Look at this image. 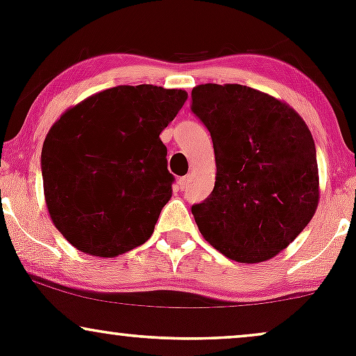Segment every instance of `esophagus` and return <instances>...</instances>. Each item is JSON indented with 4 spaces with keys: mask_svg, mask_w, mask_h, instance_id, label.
Listing matches in <instances>:
<instances>
[{
    "mask_svg": "<svg viewBox=\"0 0 356 356\" xmlns=\"http://www.w3.org/2000/svg\"><path fill=\"white\" fill-rule=\"evenodd\" d=\"M189 182H191V175H186V177H181L177 181L179 187H181V191H186L187 187H189Z\"/></svg>",
    "mask_w": 356,
    "mask_h": 356,
    "instance_id": "34e87169",
    "label": "esophagus"
}]
</instances>
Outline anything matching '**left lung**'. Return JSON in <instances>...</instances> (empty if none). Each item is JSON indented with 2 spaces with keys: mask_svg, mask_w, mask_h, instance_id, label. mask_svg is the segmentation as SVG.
I'll list each match as a JSON object with an SVG mask.
<instances>
[{
  "mask_svg": "<svg viewBox=\"0 0 356 356\" xmlns=\"http://www.w3.org/2000/svg\"><path fill=\"white\" fill-rule=\"evenodd\" d=\"M211 132L216 184L192 206L204 239L238 263H263L308 226L320 199L314 140L288 104L238 83L192 88Z\"/></svg>",
  "mask_w": 356,
  "mask_h": 356,
  "instance_id": "left-lung-1",
  "label": "left lung"
}]
</instances>
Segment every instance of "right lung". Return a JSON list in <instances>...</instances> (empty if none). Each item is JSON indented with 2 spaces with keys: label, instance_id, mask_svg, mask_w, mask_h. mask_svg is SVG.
Instances as JSON below:
<instances>
[{
  "label": "right lung",
  "instance_id": "obj_1",
  "mask_svg": "<svg viewBox=\"0 0 356 356\" xmlns=\"http://www.w3.org/2000/svg\"><path fill=\"white\" fill-rule=\"evenodd\" d=\"M187 92L120 85L68 108L43 142L44 201L79 251L113 257L152 236L172 195L161 132Z\"/></svg>",
  "mask_w": 356,
  "mask_h": 356
}]
</instances>
